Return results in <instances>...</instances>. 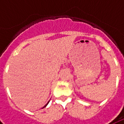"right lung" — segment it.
I'll return each mask as SVG.
<instances>
[{
	"label": "right lung",
	"mask_w": 124,
	"mask_h": 124,
	"mask_svg": "<svg viewBox=\"0 0 124 124\" xmlns=\"http://www.w3.org/2000/svg\"><path fill=\"white\" fill-rule=\"evenodd\" d=\"M48 103H49V101H48ZM48 104H46V105H45V106H44V107H46V106H47V105H48Z\"/></svg>",
	"instance_id": "1"
}]
</instances>
